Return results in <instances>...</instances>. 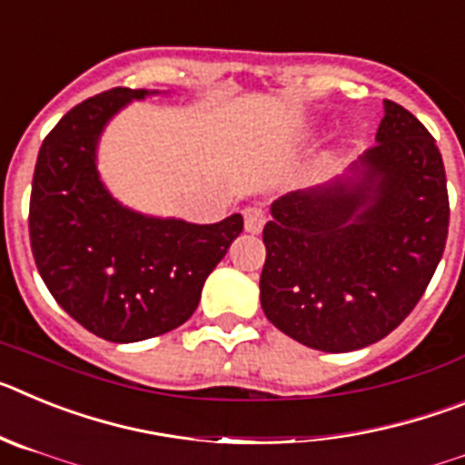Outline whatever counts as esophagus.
<instances>
[{
    "label": "esophagus",
    "mask_w": 465,
    "mask_h": 465,
    "mask_svg": "<svg viewBox=\"0 0 465 465\" xmlns=\"http://www.w3.org/2000/svg\"><path fill=\"white\" fill-rule=\"evenodd\" d=\"M262 225H265V212L261 207H246L244 209V228L246 232H261Z\"/></svg>",
    "instance_id": "34e87169"
}]
</instances>
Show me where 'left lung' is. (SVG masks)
Masks as SVG:
<instances>
[{
	"instance_id": "8db88e82",
	"label": "left lung",
	"mask_w": 465,
	"mask_h": 465,
	"mask_svg": "<svg viewBox=\"0 0 465 465\" xmlns=\"http://www.w3.org/2000/svg\"><path fill=\"white\" fill-rule=\"evenodd\" d=\"M375 139L349 174L274 200L262 230V312L319 351L386 338L445 252L450 197L435 139L391 100Z\"/></svg>"
}]
</instances>
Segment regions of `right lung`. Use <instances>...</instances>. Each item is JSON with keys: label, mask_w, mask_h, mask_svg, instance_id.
I'll use <instances>...</instances> for the list:
<instances>
[{"label": "right lung", "mask_w": 465, "mask_h": 465, "mask_svg": "<svg viewBox=\"0 0 465 465\" xmlns=\"http://www.w3.org/2000/svg\"><path fill=\"white\" fill-rule=\"evenodd\" d=\"M146 94L114 88L67 111L41 143L32 179L36 270L57 305L109 342H139L188 322L204 279L244 228L240 213L209 225L143 216L106 191L97 139Z\"/></svg>", "instance_id": "obj_1"}]
</instances>
